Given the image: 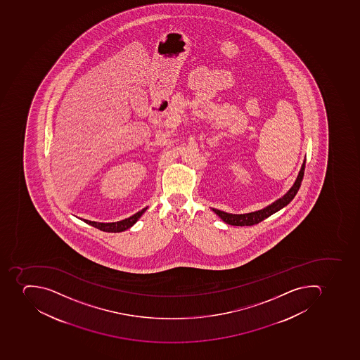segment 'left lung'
<instances>
[{
	"mask_svg": "<svg viewBox=\"0 0 360 360\" xmlns=\"http://www.w3.org/2000/svg\"><path fill=\"white\" fill-rule=\"evenodd\" d=\"M305 162L306 160H304L303 165L300 167L297 179H296L295 184H292V187L289 189L288 193L283 195V198L278 199L274 204L269 205V206L266 207L264 210L249 212V214H241V215L229 214V212L215 210V208H212V212H215L225 223L229 224V225H234V226H251V225L260 223V221L271 216L272 214H275L278 210H281V208L287 206L294 199L295 195H296L298 190H300V184L303 181Z\"/></svg>",
	"mask_w": 360,
	"mask_h": 360,
	"instance_id": "obj_1",
	"label": "left lung"
}]
</instances>
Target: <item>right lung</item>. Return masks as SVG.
<instances>
[{
    "label": "right lung",
    "mask_w": 360,
    "mask_h": 360,
    "mask_svg": "<svg viewBox=\"0 0 360 360\" xmlns=\"http://www.w3.org/2000/svg\"><path fill=\"white\" fill-rule=\"evenodd\" d=\"M146 210H148V207L141 210V212L134 214L131 217L126 218V219H122L120 221H116V223H98V221H88V219H83V221L91 225V226H94L96 229H100V231H103V232H122V231H126V229L133 226L134 224L139 221V218L143 215V212Z\"/></svg>",
    "instance_id": "obj_1"
}]
</instances>
